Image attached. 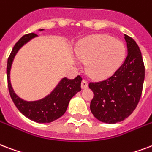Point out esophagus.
Segmentation results:
<instances>
[{
	"mask_svg": "<svg viewBox=\"0 0 152 152\" xmlns=\"http://www.w3.org/2000/svg\"><path fill=\"white\" fill-rule=\"evenodd\" d=\"M88 82H87L85 80H83L82 82H81V88H82L83 89H84V88H88Z\"/></svg>",
	"mask_w": 152,
	"mask_h": 152,
	"instance_id": "obj_1",
	"label": "esophagus"
}]
</instances>
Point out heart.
Here are the masks:
<instances>
[{
	"instance_id": "1",
	"label": "heart",
	"mask_w": 152,
	"mask_h": 152,
	"mask_svg": "<svg viewBox=\"0 0 152 152\" xmlns=\"http://www.w3.org/2000/svg\"><path fill=\"white\" fill-rule=\"evenodd\" d=\"M76 56L80 62L86 64V71L91 78L101 80L112 76L121 66L126 47L108 35H95L80 43Z\"/></svg>"
}]
</instances>
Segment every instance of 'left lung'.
Wrapping results in <instances>:
<instances>
[{"instance_id":"obj_1","label":"left lung","mask_w":152,"mask_h":152,"mask_svg":"<svg viewBox=\"0 0 152 152\" xmlns=\"http://www.w3.org/2000/svg\"><path fill=\"white\" fill-rule=\"evenodd\" d=\"M127 56L118 70L107 80L89 83L94 93L90 109L97 120L115 124L133 112L143 90L145 68L140 49L132 38L124 35Z\"/></svg>"}]
</instances>
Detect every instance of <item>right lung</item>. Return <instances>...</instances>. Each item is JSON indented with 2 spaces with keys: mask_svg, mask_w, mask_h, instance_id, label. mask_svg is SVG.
<instances>
[{
  "mask_svg": "<svg viewBox=\"0 0 152 152\" xmlns=\"http://www.w3.org/2000/svg\"><path fill=\"white\" fill-rule=\"evenodd\" d=\"M44 29H40V31ZM36 37H37V35L35 33L25 35L14 45L7 63L8 88L16 107L25 116L37 123H51L65 113L70 99L81 90L82 78L80 76H77L73 80L63 78L50 94L39 100L26 101L20 98L13 91L10 82L12 64L20 48Z\"/></svg>",
  "mask_w": 152,
  "mask_h": 152,
  "instance_id": "obj_1",
  "label": "right lung"
}]
</instances>
